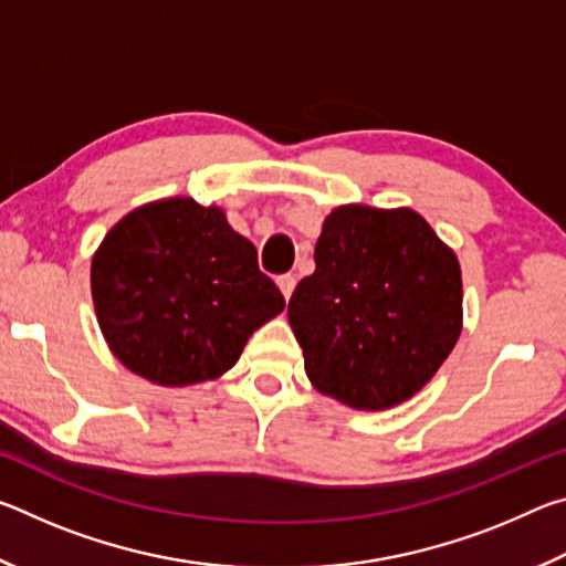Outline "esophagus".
<instances>
[{
    "instance_id": "34e87169",
    "label": "esophagus",
    "mask_w": 566,
    "mask_h": 566,
    "mask_svg": "<svg viewBox=\"0 0 566 566\" xmlns=\"http://www.w3.org/2000/svg\"><path fill=\"white\" fill-rule=\"evenodd\" d=\"M276 286H280V292H282L284 300L290 302V296H292L294 286H296V280H294L292 274H284V276H280V280H276Z\"/></svg>"
}]
</instances>
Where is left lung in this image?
Returning <instances> with one entry per match:
<instances>
[{
  "mask_svg": "<svg viewBox=\"0 0 566 566\" xmlns=\"http://www.w3.org/2000/svg\"><path fill=\"white\" fill-rule=\"evenodd\" d=\"M286 317L312 387L359 411L417 395L462 334V266L409 207L342 205Z\"/></svg>",
  "mask_w": 566,
  "mask_h": 566,
  "instance_id": "1",
  "label": "left lung"
}]
</instances>
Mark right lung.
<instances>
[{
  "instance_id": "add662e5",
  "label": "right lung",
  "mask_w": 566,
  "mask_h": 566,
  "mask_svg": "<svg viewBox=\"0 0 566 566\" xmlns=\"http://www.w3.org/2000/svg\"><path fill=\"white\" fill-rule=\"evenodd\" d=\"M92 302L124 367L159 387L219 379L284 310L222 207L169 197L124 214L92 256Z\"/></svg>"
}]
</instances>
